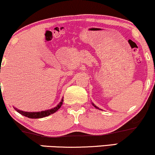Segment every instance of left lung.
Returning a JSON list of instances; mask_svg holds the SVG:
<instances>
[{
  "mask_svg": "<svg viewBox=\"0 0 155 155\" xmlns=\"http://www.w3.org/2000/svg\"><path fill=\"white\" fill-rule=\"evenodd\" d=\"M92 105H93V106H95V107L96 108H97V109H99V108H97V106H95V105L93 104V103H92Z\"/></svg>",
  "mask_w": 155,
  "mask_h": 155,
  "instance_id": "obj_1",
  "label": "left lung"
}]
</instances>
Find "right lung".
<instances>
[{"instance_id":"obj_1","label":"right lung","mask_w":155,"mask_h":155,"mask_svg":"<svg viewBox=\"0 0 155 155\" xmlns=\"http://www.w3.org/2000/svg\"><path fill=\"white\" fill-rule=\"evenodd\" d=\"M63 99H62L60 104H58L57 106H55L54 108H51V109H49V110H45V111H42L28 112V111H21V110L17 109V108H15V109L17 112H18V113L20 114H22L25 117H28V118H31V119L43 118V117L49 116V115L51 114H54V112H56L57 111H58V110L59 109L60 107H61L62 105H63Z\"/></svg>"}]
</instances>
